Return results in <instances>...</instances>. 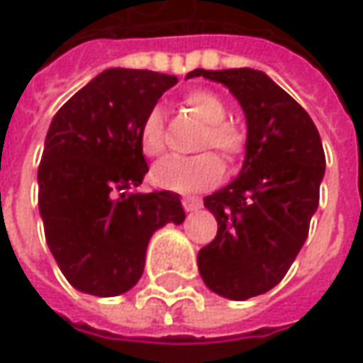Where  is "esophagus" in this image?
Returning <instances> with one entry per match:
<instances>
[{
	"label": "esophagus",
	"mask_w": 363,
	"mask_h": 363,
	"mask_svg": "<svg viewBox=\"0 0 363 363\" xmlns=\"http://www.w3.org/2000/svg\"><path fill=\"white\" fill-rule=\"evenodd\" d=\"M182 204H184L186 212H194V210H198L200 206H202V202H200L198 198H184V200H182Z\"/></svg>",
	"instance_id": "esophagus-1"
}]
</instances>
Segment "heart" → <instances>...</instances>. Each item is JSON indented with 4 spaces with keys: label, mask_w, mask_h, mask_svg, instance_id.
Segmentation results:
<instances>
[{
    "label": "heart",
    "mask_w": 363,
    "mask_h": 363,
    "mask_svg": "<svg viewBox=\"0 0 363 363\" xmlns=\"http://www.w3.org/2000/svg\"><path fill=\"white\" fill-rule=\"evenodd\" d=\"M184 108L204 126L198 149H214L227 161H235L245 151L243 130L227 122V106L214 91L194 89L184 96ZM140 151L147 157H159L165 151V124L161 110H151L140 124L138 133ZM225 173V165L216 153H200L196 157H167L159 161L151 172L159 188L173 191H196L214 186Z\"/></svg>",
    "instance_id": "obj_1"
}]
</instances>
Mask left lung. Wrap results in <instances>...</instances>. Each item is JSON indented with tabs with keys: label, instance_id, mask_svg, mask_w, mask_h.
Masks as SVG:
<instances>
[{
	"label": "left lung",
	"instance_id": "left-lung-1",
	"mask_svg": "<svg viewBox=\"0 0 363 363\" xmlns=\"http://www.w3.org/2000/svg\"><path fill=\"white\" fill-rule=\"evenodd\" d=\"M190 77L227 85L247 118L243 169L204 198L218 230L200 249L198 269L225 298L259 296L280 284L308 237L325 175L323 143L306 110L263 71L196 69Z\"/></svg>",
	"mask_w": 363,
	"mask_h": 363
}]
</instances>
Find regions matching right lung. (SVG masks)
<instances>
[{
  "instance_id": "right-lung-1",
  "label": "right lung",
  "mask_w": 363,
  "mask_h": 363,
  "mask_svg": "<svg viewBox=\"0 0 363 363\" xmlns=\"http://www.w3.org/2000/svg\"><path fill=\"white\" fill-rule=\"evenodd\" d=\"M175 75L108 69L55 114L38 167V208L48 249L67 281L118 296L140 280L157 228L182 225L173 191H133L149 165L138 133Z\"/></svg>"
}]
</instances>
